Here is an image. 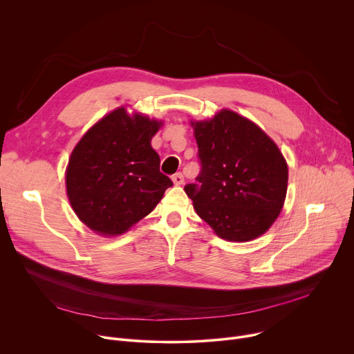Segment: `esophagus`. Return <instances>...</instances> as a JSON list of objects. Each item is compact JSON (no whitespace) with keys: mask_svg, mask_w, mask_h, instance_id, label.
Instances as JSON below:
<instances>
[{"mask_svg":"<svg viewBox=\"0 0 354 354\" xmlns=\"http://www.w3.org/2000/svg\"><path fill=\"white\" fill-rule=\"evenodd\" d=\"M172 180H174L175 185H182V183L185 182V178H183V175H182L180 172H178V174H175V175L172 176Z\"/></svg>","mask_w":354,"mask_h":354,"instance_id":"obj_1","label":"esophagus"}]
</instances>
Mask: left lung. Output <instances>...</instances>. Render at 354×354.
I'll return each mask as SVG.
<instances>
[{
	"label": "left lung",
	"instance_id": "1",
	"mask_svg": "<svg viewBox=\"0 0 354 354\" xmlns=\"http://www.w3.org/2000/svg\"><path fill=\"white\" fill-rule=\"evenodd\" d=\"M190 123L201 171L185 192L196 213L223 239L261 236L279 217L287 193L288 168L279 147L254 122L228 109Z\"/></svg>",
	"mask_w": 354,
	"mask_h": 354
}]
</instances>
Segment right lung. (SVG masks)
Masks as SVG:
<instances>
[{"mask_svg": "<svg viewBox=\"0 0 354 354\" xmlns=\"http://www.w3.org/2000/svg\"><path fill=\"white\" fill-rule=\"evenodd\" d=\"M161 122L118 108L73 149L66 186L73 210L92 231L113 236L156 209L172 180L160 172L151 138Z\"/></svg>", "mask_w": 354, "mask_h": 354, "instance_id": "add662e5", "label": "right lung"}]
</instances>
